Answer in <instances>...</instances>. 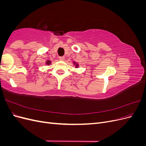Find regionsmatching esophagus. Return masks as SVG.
<instances>
[{"label": "esophagus", "instance_id": "obj_1", "mask_svg": "<svg viewBox=\"0 0 146 146\" xmlns=\"http://www.w3.org/2000/svg\"><path fill=\"white\" fill-rule=\"evenodd\" d=\"M64 56H60V57H59V60H60V61H64Z\"/></svg>", "mask_w": 146, "mask_h": 146}]
</instances>
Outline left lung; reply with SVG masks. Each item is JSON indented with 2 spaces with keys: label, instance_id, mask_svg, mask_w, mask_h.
Returning a JSON list of instances; mask_svg holds the SVG:
<instances>
[{
  "label": "left lung",
  "instance_id": "8db88e82",
  "mask_svg": "<svg viewBox=\"0 0 146 146\" xmlns=\"http://www.w3.org/2000/svg\"><path fill=\"white\" fill-rule=\"evenodd\" d=\"M73 64L75 66V68H78L79 67V65H78V63H76V62H73Z\"/></svg>",
  "mask_w": 146,
  "mask_h": 146
}]
</instances>
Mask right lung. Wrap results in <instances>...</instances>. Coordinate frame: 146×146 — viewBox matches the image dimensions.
Listing matches in <instances>:
<instances>
[{"instance_id":"1","label":"right lung","mask_w":146,"mask_h":146,"mask_svg":"<svg viewBox=\"0 0 146 146\" xmlns=\"http://www.w3.org/2000/svg\"><path fill=\"white\" fill-rule=\"evenodd\" d=\"M51 63H52V61H50V60H47V61H46V64L47 65H50V64H51Z\"/></svg>"}]
</instances>
